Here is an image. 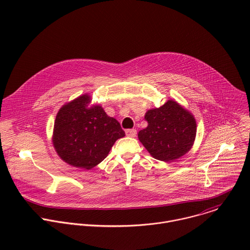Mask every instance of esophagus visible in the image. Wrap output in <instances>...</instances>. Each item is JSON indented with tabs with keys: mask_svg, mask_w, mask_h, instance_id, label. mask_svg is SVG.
I'll return each instance as SVG.
<instances>
[{
	"mask_svg": "<svg viewBox=\"0 0 250 250\" xmlns=\"http://www.w3.org/2000/svg\"><path fill=\"white\" fill-rule=\"evenodd\" d=\"M136 129H134V128H130V129H126L125 130V134L127 135V136H129V137H134V136H136Z\"/></svg>",
	"mask_w": 250,
	"mask_h": 250,
	"instance_id": "1",
	"label": "esophagus"
}]
</instances>
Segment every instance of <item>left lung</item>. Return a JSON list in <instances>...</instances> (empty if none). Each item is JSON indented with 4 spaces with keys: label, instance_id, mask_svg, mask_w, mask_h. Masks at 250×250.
Instances as JSON below:
<instances>
[{
    "label": "left lung",
    "instance_id": "1",
    "mask_svg": "<svg viewBox=\"0 0 250 250\" xmlns=\"http://www.w3.org/2000/svg\"><path fill=\"white\" fill-rule=\"evenodd\" d=\"M145 119L148 125L138 132V138L155 159L173 161L191 149L196 121L178 103L169 100L160 108L148 111Z\"/></svg>",
    "mask_w": 250,
    "mask_h": 250
}]
</instances>
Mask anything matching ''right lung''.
<instances>
[{
	"label": "right lung",
	"mask_w": 250,
	"mask_h": 250,
	"mask_svg": "<svg viewBox=\"0 0 250 250\" xmlns=\"http://www.w3.org/2000/svg\"><path fill=\"white\" fill-rule=\"evenodd\" d=\"M90 97L83 95L63 105L53 131V146L70 165L92 169L109 154L117 139L125 136L120 123L100 105L88 108Z\"/></svg>",
	"instance_id": "1"
}]
</instances>
